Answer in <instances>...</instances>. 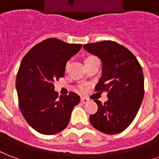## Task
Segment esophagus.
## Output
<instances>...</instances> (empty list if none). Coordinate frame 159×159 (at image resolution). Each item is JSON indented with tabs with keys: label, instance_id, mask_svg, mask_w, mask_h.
<instances>
[{
	"label": "esophagus",
	"instance_id": "obj_1",
	"mask_svg": "<svg viewBox=\"0 0 159 159\" xmlns=\"http://www.w3.org/2000/svg\"><path fill=\"white\" fill-rule=\"evenodd\" d=\"M88 101H89V100H88L87 98H84V97L81 98V102H82V103H87Z\"/></svg>",
	"mask_w": 159,
	"mask_h": 159
}]
</instances>
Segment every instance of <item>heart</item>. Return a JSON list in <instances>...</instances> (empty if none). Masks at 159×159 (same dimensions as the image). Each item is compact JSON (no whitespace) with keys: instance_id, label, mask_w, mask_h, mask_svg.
Returning <instances> with one entry per match:
<instances>
[{"instance_id":"b5f03b06","label":"heart","mask_w":159,"mask_h":159,"mask_svg":"<svg viewBox=\"0 0 159 159\" xmlns=\"http://www.w3.org/2000/svg\"><path fill=\"white\" fill-rule=\"evenodd\" d=\"M93 57H91L88 58V59H90V58H93ZM68 65H69V61H67V62H66V67H67V66H68ZM85 89H86V88H85L84 85H80L79 87L77 88V90L80 91V92H82H82H84Z\"/></svg>"}]
</instances>
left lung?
Masks as SVG:
<instances>
[{
    "label": "left lung",
    "instance_id": "left-lung-1",
    "mask_svg": "<svg viewBox=\"0 0 159 159\" xmlns=\"http://www.w3.org/2000/svg\"><path fill=\"white\" fill-rule=\"evenodd\" d=\"M102 62V72L96 92H107V101L98 100L96 113L90 115L94 128L107 134L125 130L136 117L144 96L143 69L135 56L122 45L102 41L83 46Z\"/></svg>",
    "mask_w": 159,
    "mask_h": 159
}]
</instances>
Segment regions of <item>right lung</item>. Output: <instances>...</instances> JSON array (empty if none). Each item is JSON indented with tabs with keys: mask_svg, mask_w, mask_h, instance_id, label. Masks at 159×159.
I'll return each mask as SVG.
<instances>
[{
	"mask_svg": "<svg viewBox=\"0 0 159 159\" xmlns=\"http://www.w3.org/2000/svg\"><path fill=\"white\" fill-rule=\"evenodd\" d=\"M82 46L48 38L35 45L21 60L16 81L19 107L36 132L52 135L68 125L80 97L75 93L58 97L53 82L63 77L66 61Z\"/></svg>",
	"mask_w": 159,
	"mask_h": 159,
	"instance_id": "right-lung-1",
	"label": "right lung"
}]
</instances>
